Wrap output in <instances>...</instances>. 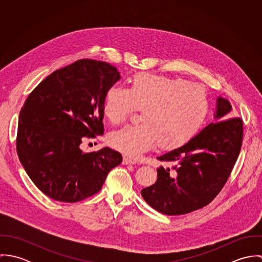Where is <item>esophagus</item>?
Segmentation results:
<instances>
[{"mask_svg": "<svg viewBox=\"0 0 262 262\" xmlns=\"http://www.w3.org/2000/svg\"><path fill=\"white\" fill-rule=\"evenodd\" d=\"M123 164H126V165H127V164H136V161L125 156V157L123 158Z\"/></svg>", "mask_w": 262, "mask_h": 262, "instance_id": "esophagus-1", "label": "esophagus"}]
</instances>
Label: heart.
Returning <instances> with one entry per match:
<instances>
[{"label": "heart", "mask_w": 262, "mask_h": 262, "mask_svg": "<svg viewBox=\"0 0 262 262\" xmlns=\"http://www.w3.org/2000/svg\"><path fill=\"white\" fill-rule=\"evenodd\" d=\"M206 89L187 79L139 73L128 89L114 85L105 95L103 114L112 124L142 110L143 122L113 131L110 145L130 157H136L157 143L163 149H174L188 142L201 129L209 114Z\"/></svg>", "instance_id": "1"}]
</instances>
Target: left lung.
<instances>
[{
	"instance_id": "1",
	"label": "left lung",
	"mask_w": 262,
	"mask_h": 262,
	"mask_svg": "<svg viewBox=\"0 0 262 262\" xmlns=\"http://www.w3.org/2000/svg\"><path fill=\"white\" fill-rule=\"evenodd\" d=\"M230 102L218 97L214 122L183 146L158 156L157 181L141 190L154 210L168 216L187 214L213 201L224 187L238 158L243 138L240 118H230Z\"/></svg>"
}]
</instances>
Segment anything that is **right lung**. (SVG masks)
<instances>
[{
    "instance_id": "1",
    "label": "right lung",
    "mask_w": 262,
    "mask_h": 262,
    "mask_svg": "<svg viewBox=\"0 0 262 262\" xmlns=\"http://www.w3.org/2000/svg\"><path fill=\"white\" fill-rule=\"evenodd\" d=\"M120 78L107 62L80 59L48 75L28 96L19 115L17 153L47 196L66 203L86 199L122 162L109 147L80 149L84 138L103 135L105 95Z\"/></svg>"
}]
</instances>
